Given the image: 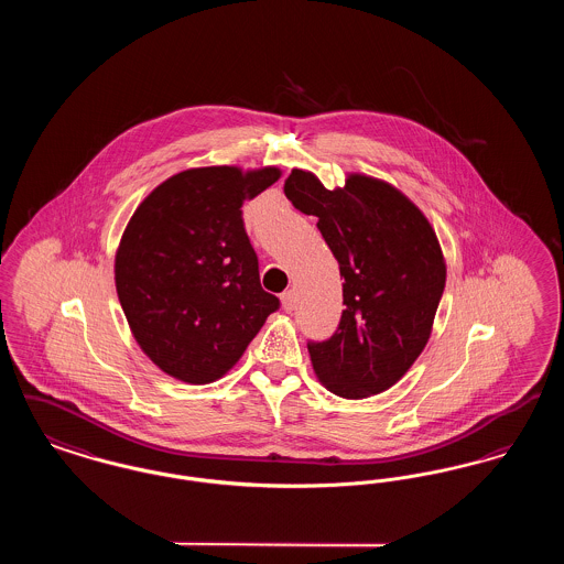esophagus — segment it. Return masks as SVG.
<instances>
[{"mask_svg":"<svg viewBox=\"0 0 564 564\" xmlns=\"http://www.w3.org/2000/svg\"><path fill=\"white\" fill-rule=\"evenodd\" d=\"M281 302H283V308L290 313V311H294L295 304V294L294 290H288V292H283L281 294Z\"/></svg>","mask_w":564,"mask_h":564,"instance_id":"esophagus-1","label":"esophagus"}]
</instances>
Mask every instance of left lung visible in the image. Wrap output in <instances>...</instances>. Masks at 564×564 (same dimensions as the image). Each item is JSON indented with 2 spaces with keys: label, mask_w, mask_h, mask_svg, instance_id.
<instances>
[{
  "label": "left lung",
  "mask_w": 564,
  "mask_h": 564,
  "mask_svg": "<svg viewBox=\"0 0 564 564\" xmlns=\"http://www.w3.org/2000/svg\"><path fill=\"white\" fill-rule=\"evenodd\" d=\"M297 212L315 215L343 283L336 332L308 340L311 361L325 387L347 400L395 384L430 340L446 285L442 249L427 217L402 192L364 175L345 188L294 169L283 186Z\"/></svg>",
  "instance_id": "left-lung-1"
}]
</instances>
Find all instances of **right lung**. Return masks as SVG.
Here are the masks:
<instances>
[{"mask_svg": "<svg viewBox=\"0 0 564 564\" xmlns=\"http://www.w3.org/2000/svg\"><path fill=\"white\" fill-rule=\"evenodd\" d=\"M269 166L189 169L134 212L116 253V290L143 352L192 384L226 375L281 302L260 285L242 203L279 180Z\"/></svg>", "mask_w": 564, "mask_h": 564, "instance_id": "add662e5", "label": "right lung"}]
</instances>
